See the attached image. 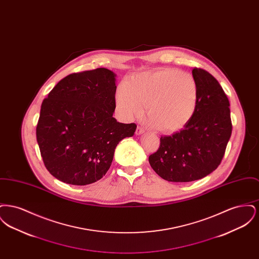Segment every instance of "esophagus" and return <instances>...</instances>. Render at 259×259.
I'll return each instance as SVG.
<instances>
[{"label":"esophagus","instance_id":"obj_1","mask_svg":"<svg viewBox=\"0 0 259 259\" xmlns=\"http://www.w3.org/2000/svg\"><path fill=\"white\" fill-rule=\"evenodd\" d=\"M144 132H145V130H144L142 127H140V126H138V127H137L135 132L137 135H141V134H143Z\"/></svg>","mask_w":259,"mask_h":259}]
</instances>
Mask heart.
<instances>
[{
    "label": "heart",
    "instance_id": "b5f03b06",
    "mask_svg": "<svg viewBox=\"0 0 259 259\" xmlns=\"http://www.w3.org/2000/svg\"><path fill=\"white\" fill-rule=\"evenodd\" d=\"M144 104L148 125L161 133H176L188 124L197 110L196 79L178 69L161 68L135 74L117 87L115 105L125 120L139 117Z\"/></svg>",
    "mask_w": 259,
    "mask_h": 259
}]
</instances>
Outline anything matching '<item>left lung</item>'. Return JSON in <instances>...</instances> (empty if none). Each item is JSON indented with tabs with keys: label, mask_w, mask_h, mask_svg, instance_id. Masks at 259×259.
<instances>
[{
	"label": "left lung",
	"mask_w": 259,
	"mask_h": 259,
	"mask_svg": "<svg viewBox=\"0 0 259 259\" xmlns=\"http://www.w3.org/2000/svg\"><path fill=\"white\" fill-rule=\"evenodd\" d=\"M198 106L184 129L160 138L156 152L149 155L151 168L174 183L200 180L221 164L232 133L229 100L219 81L207 71L194 68Z\"/></svg>",
	"instance_id": "1"
}]
</instances>
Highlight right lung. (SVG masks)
Segmentation results:
<instances>
[{"instance_id": "1", "label": "right lung", "mask_w": 259, "mask_h": 259, "mask_svg": "<svg viewBox=\"0 0 259 259\" xmlns=\"http://www.w3.org/2000/svg\"><path fill=\"white\" fill-rule=\"evenodd\" d=\"M115 74L105 68L69 74L41 104L36 134L48 171L63 183L93 184L111 167L114 149L137 125L112 117Z\"/></svg>"}]
</instances>
